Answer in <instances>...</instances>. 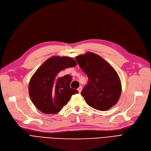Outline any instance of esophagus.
Segmentation results:
<instances>
[{
    "mask_svg": "<svg viewBox=\"0 0 151 151\" xmlns=\"http://www.w3.org/2000/svg\"><path fill=\"white\" fill-rule=\"evenodd\" d=\"M78 92H79V93H80L81 92V91H82V86H80L79 88H78Z\"/></svg>",
    "mask_w": 151,
    "mask_h": 151,
    "instance_id": "1",
    "label": "esophagus"
}]
</instances>
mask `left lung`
I'll list each match as a JSON object with an SVG mask.
<instances>
[{
	"label": "left lung",
	"mask_w": 151,
	"mask_h": 151,
	"mask_svg": "<svg viewBox=\"0 0 151 151\" xmlns=\"http://www.w3.org/2000/svg\"><path fill=\"white\" fill-rule=\"evenodd\" d=\"M76 60L89 79L81 91L87 104L101 111L113 107L119 101L122 92L120 79L115 70L93 52L78 55Z\"/></svg>",
	"instance_id": "left-lung-1"
}]
</instances>
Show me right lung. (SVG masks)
Masks as SVG:
<instances>
[{"label": "right lung", "instance_id": "right-lung-1", "mask_svg": "<svg viewBox=\"0 0 151 151\" xmlns=\"http://www.w3.org/2000/svg\"><path fill=\"white\" fill-rule=\"evenodd\" d=\"M76 65V61L71 57L54 56L36 70L29 83V94L38 110L47 114H57L72 95L78 93V90L70 86V75L57 78L60 71Z\"/></svg>", "mask_w": 151, "mask_h": 151}]
</instances>
